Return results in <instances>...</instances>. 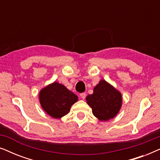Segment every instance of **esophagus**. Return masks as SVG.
<instances>
[{"label":"esophagus","instance_id":"esophagus-1","mask_svg":"<svg viewBox=\"0 0 160 160\" xmlns=\"http://www.w3.org/2000/svg\"><path fill=\"white\" fill-rule=\"evenodd\" d=\"M80 97H81V98H82V99H85V98H86V93H84V92H83V93H81L80 94Z\"/></svg>","mask_w":160,"mask_h":160}]
</instances>
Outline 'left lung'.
Returning <instances> with one entry per match:
<instances>
[{
	"instance_id": "left-lung-1",
	"label": "left lung",
	"mask_w": 160,
	"mask_h": 160,
	"mask_svg": "<svg viewBox=\"0 0 160 160\" xmlns=\"http://www.w3.org/2000/svg\"><path fill=\"white\" fill-rule=\"evenodd\" d=\"M87 103L92 113L100 121L113 119L121 108L122 95L105 80H101L94 88L92 95L87 96Z\"/></svg>"
}]
</instances>
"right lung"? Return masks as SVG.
<instances>
[{
  "label": "right lung",
  "mask_w": 160,
  "mask_h": 160,
  "mask_svg": "<svg viewBox=\"0 0 160 160\" xmlns=\"http://www.w3.org/2000/svg\"><path fill=\"white\" fill-rule=\"evenodd\" d=\"M39 100L43 110L52 117L59 119L66 115L78 97L64 85L54 82L41 89Z\"/></svg>",
  "instance_id": "right-lung-1"
}]
</instances>
